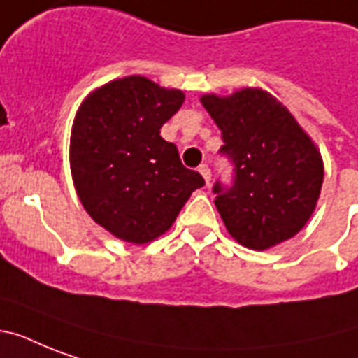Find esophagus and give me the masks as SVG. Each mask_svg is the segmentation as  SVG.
<instances>
[{
  "label": "esophagus",
  "mask_w": 358,
  "mask_h": 358,
  "mask_svg": "<svg viewBox=\"0 0 358 358\" xmlns=\"http://www.w3.org/2000/svg\"><path fill=\"white\" fill-rule=\"evenodd\" d=\"M199 173L202 174L204 182H206V184H210V180H212V171H210V167H208L206 163H202L201 167H199Z\"/></svg>",
  "instance_id": "34e87169"
}]
</instances>
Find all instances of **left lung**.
I'll list each match as a JSON object with an SVG mask.
<instances>
[{
  "mask_svg": "<svg viewBox=\"0 0 358 358\" xmlns=\"http://www.w3.org/2000/svg\"><path fill=\"white\" fill-rule=\"evenodd\" d=\"M232 163V185L215 182L224 227L247 249L264 250L294 238L316 208L323 184L320 152L277 98L262 89L201 98Z\"/></svg>",
  "mask_w": 358,
  "mask_h": 358,
  "instance_id": "left-lung-1",
  "label": "left lung"
}]
</instances>
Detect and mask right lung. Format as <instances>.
I'll use <instances>...</instances> for the list:
<instances>
[{
    "label": "right lung",
    "instance_id": "obj_1",
    "mask_svg": "<svg viewBox=\"0 0 358 358\" xmlns=\"http://www.w3.org/2000/svg\"><path fill=\"white\" fill-rule=\"evenodd\" d=\"M182 103V91L129 76L100 87L76 115L70 169L78 196L100 227L124 241L148 243L167 232L204 185L159 135Z\"/></svg>",
    "mask_w": 358,
    "mask_h": 358
}]
</instances>
